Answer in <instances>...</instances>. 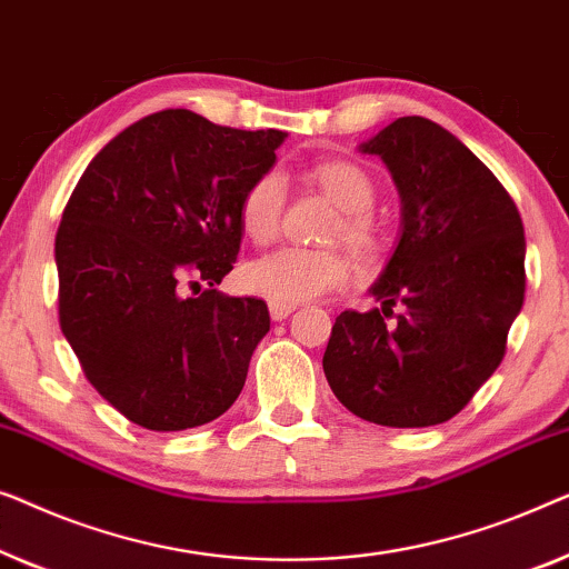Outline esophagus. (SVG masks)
Here are the masks:
<instances>
[{
	"instance_id": "34e87169",
	"label": "esophagus",
	"mask_w": 569,
	"mask_h": 569,
	"mask_svg": "<svg viewBox=\"0 0 569 569\" xmlns=\"http://www.w3.org/2000/svg\"><path fill=\"white\" fill-rule=\"evenodd\" d=\"M296 307H288V303H270V317L276 319V322H283V319H288L293 315Z\"/></svg>"
}]
</instances>
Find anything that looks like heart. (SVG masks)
I'll list each match as a JSON object with an SVG mask.
<instances>
[{"label": "heart", "mask_w": 569, "mask_h": 569, "mask_svg": "<svg viewBox=\"0 0 569 569\" xmlns=\"http://www.w3.org/2000/svg\"><path fill=\"white\" fill-rule=\"evenodd\" d=\"M315 178L325 193L338 203L342 211V223L338 237H342L350 250L371 252L379 239L373 216L368 213L376 203V186L363 167L353 162H327L315 170ZM286 208V182L276 170L262 172L244 190L239 203V221L244 234L252 242H270L281 227ZM350 266L340 252L332 250H307V247H278L262 254L244 268V286L252 293L262 296L270 303H296L319 299V296L338 291L348 283Z\"/></svg>", "instance_id": "obj_1"}]
</instances>
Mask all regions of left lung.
Segmentation results:
<instances>
[{
  "mask_svg": "<svg viewBox=\"0 0 569 569\" xmlns=\"http://www.w3.org/2000/svg\"><path fill=\"white\" fill-rule=\"evenodd\" d=\"M361 151L391 172L402 234L371 286L381 309L335 319L325 376L361 420L438 426L506 356L526 293L523 221L500 180L428 118H397Z\"/></svg>",
  "mask_w": 569,
  "mask_h": 569,
  "instance_id": "left-lung-1",
  "label": "left lung"
}]
</instances>
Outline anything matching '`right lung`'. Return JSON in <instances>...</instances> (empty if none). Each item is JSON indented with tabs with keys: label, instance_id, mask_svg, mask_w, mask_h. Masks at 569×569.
Masks as SVG:
<instances>
[{
	"label": "right lung",
	"instance_id": "obj_1",
	"mask_svg": "<svg viewBox=\"0 0 569 569\" xmlns=\"http://www.w3.org/2000/svg\"><path fill=\"white\" fill-rule=\"evenodd\" d=\"M283 131H239L159 110L87 164L56 231L59 322L87 381L147 430H188L229 410L268 303L227 296L239 203Z\"/></svg>",
	"mask_w": 569,
	"mask_h": 569
}]
</instances>
